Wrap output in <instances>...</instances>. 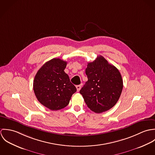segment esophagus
I'll return each mask as SVG.
<instances>
[{
    "label": "esophagus",
    "mask_w": 155,
    "mask_h": 155,
    "mask_svg": "<svg viewBox=\"0 0 155 155\" xmlns=\"http://www.w3.org/2000/svg\"><path fill=\"white\" fill-rule=\"evenodd\" d=\"M76 89H77V91H80V89L81 88V85H77V86H76Z\"/></svg>",
    "instance_id": "esophagus-1"
}]
</instances>
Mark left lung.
Segmentation results:
<instances>
[{"instance_id":"obj_1","label":"left lung","mask_w":155,"mask_h":155,"mask_svg":"<svg viewBox=\"0 0 155 155\" xmlns=\"http://www.w3.org/2000/svg\"><path fill=\"white\" fill-rule=\"evenodd\" d=\"M85 73L88 80L80 93L88 107L97 113L110 110L117 102L123 89L119 71L100 55L88 63Z\"/></svg>"}]
</instances>
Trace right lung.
I'll use <instances>...</instances> for the list:
<instances>
[{
	"label": "right lung",
	"instance_id": "1",
	"mask_svg": "<svg viewBox=\"0 0 155 155\" xmlns=\"http://www.w3.org/2000/svg\"><path fill=\"white\" fill-rule=\"evenodd\" d=\"M67 62L53 58L41 67L34 81L33 90L38 100L51 110H58L68 104L76 88L64 69Z\"/></svg>",
	"mask_w": 155,
	"mask_h": 155
}]
</instances>
